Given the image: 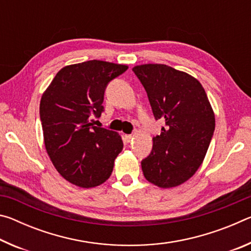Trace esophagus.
Returning <instances> with one entry per match:
<instances>
[{"mask_svg":"<svg viewBox=\"0 0 251 251\" xmlns=\"http://www.w3.org/2000/svg\"><path fill=\"white\" fill-rule=\"evenodd\" d=\"M125 139H126L127 143L130 142L131 139H133V135H125Z\"/></svg>","mask_w":251,"mask_h":251,"instance_id":"1","label":"esophagus"}]
</instances>
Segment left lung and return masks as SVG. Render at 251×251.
I'll return each instance as SVG.
<instances>
[{
  "label": "left lung",
  "mask_w": 251,
  "mask_h": 251,
  "mask_svg": "<svg viewBox=\"0 0 251 251\" xmlns=\"http://www.w3.org/2000/svg\"><path fill=\"white\" fill-rule=\"evenodd\" d=\"M141 80L156 120H163L160 135L142 160L146 179L160 188L188 180L201 167L215 130V114L201 84L185 72L164 64L133 67Z\"/></svg>",
  "instance_id": "obj_1"
}]
</instances>
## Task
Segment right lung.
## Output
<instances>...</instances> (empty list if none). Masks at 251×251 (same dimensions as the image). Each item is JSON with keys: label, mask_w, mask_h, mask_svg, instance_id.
<instances>
[{"label": "right lung", "mask_w": 251, "mask_h": 251, "mask_svg": "<svg viewBox=\"0 0 251 251\" xmlns=\"http://www.w3.org/2000/svg\"><path fill=\"white\" fill-rule=\"evenodd\" d=\"M127 69L97 59L67 65L42 95L40 117L46 151L71 184L92 188L107 180L113 172L114 160L123 150L122 137L93 126L92 117L104 112L107 84Z\"/></svg>", "instance_id": "add662e5"}]
</instances>
